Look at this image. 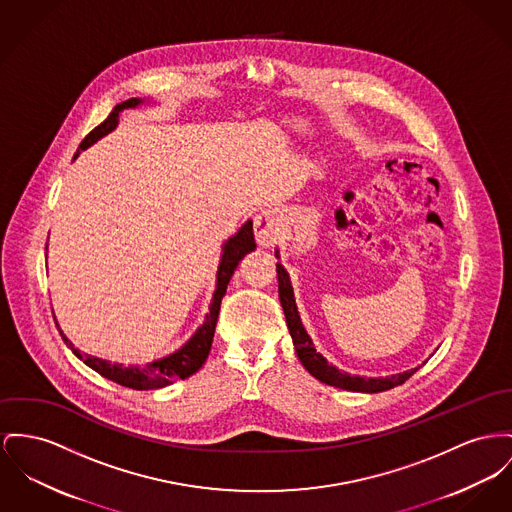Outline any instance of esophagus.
Instances as JSON below:
<instances>
[{
	"instance_id": "34e87169",
	"label": "esophagus",
	"mask_w": 512,
	"mask_h": 512,
	"mask_svg": "<svg viewBox=\"0 0 512 512\" xmlns=\"http://www.w3.org/2000/svg\"><path fill=\"white\" fill-rule=\"evenodd\" d=\"M281 215L277 211H262L260 215H256L254 219V235H256V242L264 248L272 246L273 242L279 237L281 233Z\"/></svg>"
}]
</instances>
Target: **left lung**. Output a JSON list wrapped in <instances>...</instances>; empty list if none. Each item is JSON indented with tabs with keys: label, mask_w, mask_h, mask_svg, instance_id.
<instances>
[{
	"label": "left lung",
	"mask_w": 512,
	"mask_h": 512,
	"mask_svg": "<svg viewBox=\"0 0 512 512\" xmlns=\"http://www.w3.org/2000/svg\"><path fill=\"white\" fill-rule=\"evenodd\" d=\"M275 258H279V250H275ZM277 283H279V301L281 307L285 312V320H287V328L289 334L293 338V345L297 351L299 361L303 363V367L307 369L310 375L318 378L324 384L336 386L341 390H351V392H367V394H375V392H384L390 390L394 386H400L408 380L409 376L413 375L419 367L409 369L404 373H396L392 376H378V378H367V376L349 375L343 373L338 367L330 365L316 349L314 343L310 340V336L301 322L299 310H297V303H295V295H293V285L289 279L287 270L277 262Z\"/></svg>",
	"instance_id": "8db88e82"
}]
</instances>
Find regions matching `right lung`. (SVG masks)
<instances>
[{
	"instance_id": "obj_1",
	"label": "right lung",
	"mask_w": 512,
	"mask_h": 512,
	"mask_svg": "<svg viewBox=\"0 0 512 512\" xmlns=\"http://www.w3.org/2000/svg\"><path fill=\"white\" fill-rule=\"evenodd\" d=\"M143 103H145V99H128L124 103L116 104L103 124L97 126L89 136L81 141L73 159H77V155L81 151H85L87 147L97 143L101 137L108 136L112 130H116L122 110L137 108L139 104ZM254 248H256L254 229H252V221L248 219L239 231L223 244L221 260H219V268H217V283H215L209 312L205 314L204 324L194 332V336L186 341L180 349H176L174 353L167 355V357L155 359V361H151L147 365H141V367L139 365L124 367L122 363H110L106 359H99V357H93V355H87V353H81L79 349H75L73 343L66 338V334L60 330V326L56 322V326L62 334V340L66 341V345L73 351V355H77L87 367H91L93 371H97L99 375H103L104 378H108L116 384H122V386L134 388V390H155V388L169 386L180 378H188L204 365L205 359L209 355V349H211L213 334H215V324H217V316H219V308H221V299L227 293V285H229L233 273L237 270L240 260L248 252H252ZM46 252H48V244H46Z\"/></svg>"
}]
</instances>
